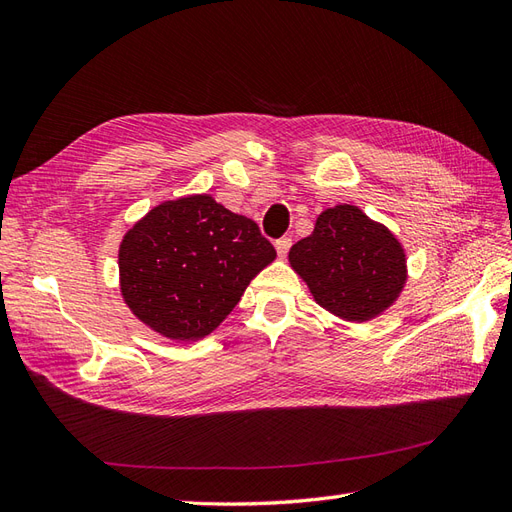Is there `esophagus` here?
Segmentation results:
<instances>
[{"instance_id": "esophagus-1", "label": "esophagus", "mask_w": 512, "mask_h": 512, "mask_svg": "<svg viewBox=\"0 0 512 512\" xmlns=\"http://www.w3.org/2000/svg\"><path fill=\"white\" fill-rule=\"evenodd\" d=\"M290 246H292V238H279L277 242H274V248H277L279 257H285L287 251H290Z\"/></svg>"}]
</instances>
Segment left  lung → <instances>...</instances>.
<instances>
[{"mask_svg": "<svg viewBox=\"0 0 512 512\" xmlns=\"http://www.w3.org/2000/svg\"><path fill=\"white\" fill-rule=\"evenodd\" d=\"M287 257L316 303L350 322L381 316L406 283L402 244L357 205L324 209L313 233Z\"/></svg>", "mask_w": 512, "mask_h": 512, "instance_id": "left-lung-1", "label": "left lung"}]
</instances>
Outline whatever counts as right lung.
<instances>
[{"instance_id": "right-lung-1", "label": "right lung", "mask_w": 512, "mask_h": 512, "mask_svg": "<svg viewBox=\"0 0 512 512\" xmlns=\"http://www.w3.org/2000/svg\"><path fill=\"white\" fill-rule=\"evenodd\" d=\"M274 257L251 218L209 194L181 196L153 207L125 233L121 294L155 333L196 342L229 316Z\"/></svg>"}]
</instances>
